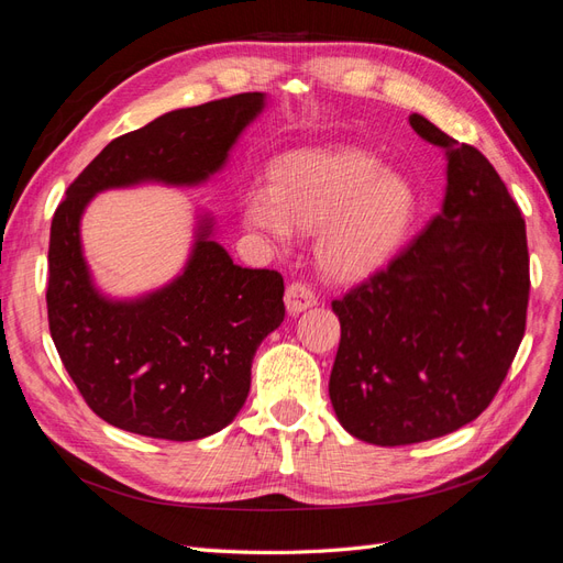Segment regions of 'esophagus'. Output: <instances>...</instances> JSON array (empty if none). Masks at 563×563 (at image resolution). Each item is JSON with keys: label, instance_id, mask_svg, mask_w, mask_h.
Returning <instances> with one entry per match:
<instances>
[{"label": "esophagus", "instance_id": "esophagus-1", "mask_svg": "<svg viewBox=\"0 0 563 563\" xmlns=\"http://www.w3.org/2000/svg\"><path fill=\"white\" fill-rule=\"evenodd\" d=\"M285 307H287V311H290L292 316L307 311V309L316 307V292L311 290L309 285L292 283L285 290Z\"/></svg>", "mask_w": 563, "mask_h": 563}]
</instances>
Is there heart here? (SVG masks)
<instances>
[{
	"label": "heart",
	"mask_w": 563,
	"mask_h": 563,
	"mask_svg": "<svg viewBox=\"0 0 563 563\" xmlns=\"http://www.w3.org/2000/svg\"><path fill=\"white\" fill-rule=\"evenodd\" d=\"M245 221L287 245L316 231V260L342 280L371 276L404 243L417 212L412 184L358 148H299L271 165V186L245 192Z\"/></svg>",
	"instance_id": "b5f03b06"
}]
</instances>
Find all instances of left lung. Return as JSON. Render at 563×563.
Instances as JSON below:
<instances>
[{
  "instance_id": "obj_1",
  "label": "left lung",
  "mask_w": 563,
  "mask_h": 563,
  "mask_svg": "<svg viewBox=\"0 0 563 563\" xmlns=\"http://www.w3.org/2000/svg\"><path fill=\"white\" fill-rule=\"evenodd\" d=\"M410 126L445 151L441 214L344 299L330 375L340 424L365 443L410 445L488 408L526 330V221L500 174L427 118Z\"/></svg>"
}]
</instances>
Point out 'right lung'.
Listing matches in <instances>:
<instances>
[{"label":"right lung","mask_w":563,"mask_h":563,"mask_svg":"<svg viewBox=\"0 0 563 563\" xmlns=\"http://www.w3.org/2000/svg\"><path fill=\"white\" fill-rule=\"evenodd\" d=\"M264 108L266 93L250 91L165 112L110 141L58 205L46 287L52 340L87 406L112 427L196 441L231 424L250 394L256 346L285 318V285L276 271L233 264L205 212L179 276L141 297H108L79 235L87 205L110 188L205 184Z\"/></svg>","instance_id":"right-lung-1"}]
</instances>
